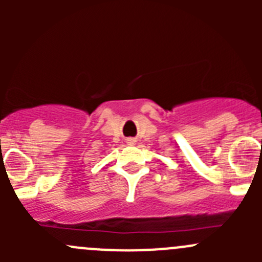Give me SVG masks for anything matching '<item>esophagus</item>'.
Listing matches in <instances>:
<instances>
[{
	"label": "esophagus",
	"instance_id": "34e87169",
	"mask_svg": "<svg viewBox=\"0 0 262 262\" xmlns=\"http://www.w3.org/2000/svg\"><path fill=\"white\" fill-rule=\"evenodd\" d=\"M128 143H130V144H134V141H133V139H128Z\"/></svg>",
	"mask_w": 262,
	"mask_h": 262
}]
</instances>
